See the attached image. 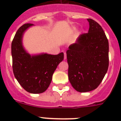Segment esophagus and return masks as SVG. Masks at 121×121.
<instances>
[{
    "instance_id": "1",
    "label": "esophagus",
    "mask_w": 121,
    "mask_h": 121,
    "mask_svg": "<svg viewBox=\"0 0 121 121\" xmlns=\"http://www.w3.org/2000/svg\"><path fill=\"white\" fill-rule=\"evenodd\" d=\"M67 59V54L65 53H64V59L65 60Z\"/></svg>"
}]
</instances>
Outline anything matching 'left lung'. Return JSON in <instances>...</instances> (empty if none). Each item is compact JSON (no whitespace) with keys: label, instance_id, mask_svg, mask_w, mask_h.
Here are the masks:
<instances>
[{"label":"left lung","instance_id":"obj_1","mask_svg":"<svg viewBox=\"0 0 121 121\" xmlns=\"http://www.w3.org/2000/svg\"><path fill=\"white\" fill-rule=\"evenodd\" d=\"M89 30L67 51L68 79L79 92L90 91L101 83L109 65L108 41L100 25L87 19Z\"/></svg>","mask_w":121,"mask_h":121}]
</instances>
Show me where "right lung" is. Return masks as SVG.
<instances>
[{"label": "right lung", "instance_id": "add662e5", "mask_svg": "<svg viewBox=\"0 0 121 121\" xmlns=\"http://www.w3.org/2000/svg\"><path fill=\"white\" fill-rule=\"evenodd\" d=\"M33 25H23L15 35L11 43L13 70L23 89L30 93L39 94L48 88L54 71L64 59V53L31 56L26 53L22 46V36L25 31Z\"/></svg>", "mask_w": 121, "mask_h": 121}]
</instances>
